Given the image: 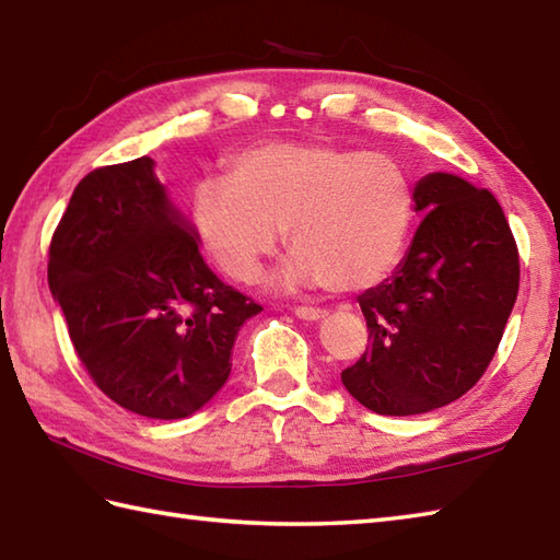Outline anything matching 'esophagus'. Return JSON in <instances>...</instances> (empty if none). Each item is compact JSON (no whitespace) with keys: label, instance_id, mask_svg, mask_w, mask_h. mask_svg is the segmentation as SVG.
Masks as SVG:
<instances>
[{"label":"esophagus","instance_id":"obj_1","mask_svg":"<svg viewBox=\"0 0 560 560\" xmlns=\"http://www.w3.org/2000/svg\"><path fill=\"white\" fill-rule=\"evenodd\" d=\"M293 313L299 319H307V323H317V319H323L327 315L325 307H313V305H299Z\"/></svg>","mask_w":560,"mask_h":560}]
</instances>
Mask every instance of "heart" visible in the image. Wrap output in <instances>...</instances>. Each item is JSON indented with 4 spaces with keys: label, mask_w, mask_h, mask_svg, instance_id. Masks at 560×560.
Segmentation results:
<instances>
[{
    "label": "heart",
    "mask_w": 560,
    "mask_h": 560,
    "mask_svg": "<svg viewBox=\"0 0 560 560\" xmlns=\"http://www.w3.org/2000/svg\"><path fill=\"white\" fill-rule=\"evenodd\" d=\"M416 219V187L397 156L331 141H269L192 192L201 245L233 281L257 279L289 229L283 283L375 287L397 267Z\"/></svg>",
    "instance_id": "1"
}]
</instances>
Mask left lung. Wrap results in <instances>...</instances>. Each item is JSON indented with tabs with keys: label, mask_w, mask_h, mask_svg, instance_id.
<instances>
[{
	"label": "left lung",
	"mask_w": 560,
	"mask_h": 560,
	"mask_svg": "<svg viewBox=\"0 0 560 560\" xmlns=\"http://www.w3.org/2000/svg\"><path fill=\"white\" fill-rule=\"evenodd\" d=\"M416 229L407 257L359 295L365 353L341 383L383 416L425 413L479 383L503 339L520 289V253L489 189L433 173L416 185Z\"/></svg>",
	"instance_id": "1"
}]
</instances>
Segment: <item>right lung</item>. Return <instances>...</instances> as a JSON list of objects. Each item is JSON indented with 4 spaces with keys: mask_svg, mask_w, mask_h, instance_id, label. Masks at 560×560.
<instances>
[{
    "mask_svg": "<svg viewBox=\"0 0 560 560\" xmlns=\"http://www.w3.org/2000/svg\"><path fill=\"white\" fill-rule=\"evenodd\" d=\"M47 255L83 368L105 397L147 419L205 407L231 375L237 331L261 313L209 269L149 156L83 177Z\"/></svg>",
    "mask_w": 560,
    "mask_h": 560,
    "instance_id": "add662e5",
    "label": "right lung"
}]
</instances>
